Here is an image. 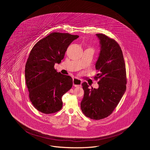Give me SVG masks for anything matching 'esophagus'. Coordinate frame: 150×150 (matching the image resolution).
Returning a JSON list of instances; mask_svg holds the SVG:
<instances>
[{
    "mask_svg": "<svg viewBox=\"0 0 150 150\" xmlns=\"http://www.w3.org/2000/svg\"><path fill=\"white\" fill-rule=\"evenodd\" d=\"M73 86L75 87H78V86H81V84H82V81L81 80H80V79H77V78H74L73 79Z\"/></svg>",
    "mask_w": 150,
    "mask_h": 150,
    "instance_id": "obj_1",
    "label": "esophagus"
}]
</instances>
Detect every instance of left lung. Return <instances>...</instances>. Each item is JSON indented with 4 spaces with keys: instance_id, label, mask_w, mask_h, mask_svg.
Instances as JSON below:
<instances>
[{
    "instance_id": "left-lung-1",
    "label": "left lung",
    "mask_w": 150,
    "mask_h": 150,
    "mask_svg": "<svg viewBox=\"0 0 150 150\" xmlns=\"http://www.w3.org/2000/svg\"><path fill=\"white\" fill-rule=\"evenodd\" d=\"M100 51L95 68L98 73V89L82 84L84 91L81 109L87 117L101 120L110 115L117 107L127 89V74L122 51L119 44L106 35L96 34Z\"/></svg>"
}]
</instances>
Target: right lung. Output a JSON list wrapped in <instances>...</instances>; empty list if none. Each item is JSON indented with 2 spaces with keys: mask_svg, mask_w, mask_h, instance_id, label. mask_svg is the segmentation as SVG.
Masks as SVG:
<instances>
[{
  "mask_svg": "<svg viewBox=\"0 0 150 150\" xmlns=\"http://www.w3.org/2000/svg\"><path fill=\"white\" fill-rule=\"evenodd\" d=\"M78 35L51 33L32 48L25 65V80L33 106L44 114L59 111L62 96L71 89L73 80L58 72L55 64H60L67 47Z\"/></svg>",
  "mask_w": 150,
  "mask_h": 150,
  "instance_id": "add662e5",
  "label": "right lung"
}]
</instances>
